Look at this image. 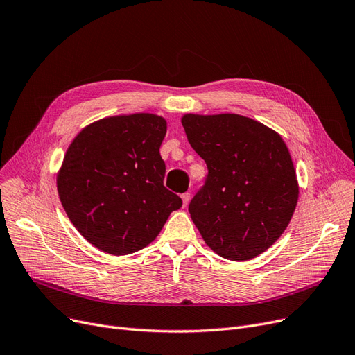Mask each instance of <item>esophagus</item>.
I'll list each match as a JSON object with an SVG mask.
<instances>
[{
  "label": "esophagus",
  "mask_w": 355,
  "mask_h": 355,
  "mask_svg": "<svg viewBox=\"0 0 355 355\" xmlns=\"http://www.w3.org/2000/svg\"><path fill=\"white\" fill-rule=\"evenodd\" d=\"M189 200H191V193L187 192V193H182V202H183V207H187L189 204Z\"/></svg>",
  "instance_id": "esophagus-1"
}]
</instances>
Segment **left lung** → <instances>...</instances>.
I'll use <instances>...</instances> for the list:
<instances>
[{"mask_svg":"<svg viewBox=\"0 0 355 355\" xmlns=\"http://www.w3.org/2000/svg\"><path fill=\"white\" fill-rule=\"evenodd\" d=\"M182 125L208 167L205 185L189 204L196 229L221 258H257L284 233L299 200L284 139L236 113H187Z\"/></svg>","mask_w":355,"mask_h":355,"instance_id":"8db88e82","label":"left lung"}]
</instances>
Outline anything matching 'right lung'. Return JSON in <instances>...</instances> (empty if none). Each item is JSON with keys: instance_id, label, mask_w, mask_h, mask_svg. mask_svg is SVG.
Wrapping results in <instances>:
<instances>
[{"instance_id": "1", "label": "right lung", "mask_w": 355, "mask_h": 355, "mask_svg": "<svg viewBox=\"0 0 355 355\" xmlns=\"http://www.w3.org/2000/svg\"><path fill=\"white\" fill-rule=\"evenodd\" d=\"M164 118L132 113L98 119L69 144L56 175L61 204L102 252L130 254L159 236L180 198L164 188Z\"/></svg>"}]
</instances>
